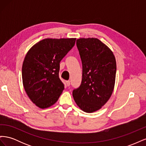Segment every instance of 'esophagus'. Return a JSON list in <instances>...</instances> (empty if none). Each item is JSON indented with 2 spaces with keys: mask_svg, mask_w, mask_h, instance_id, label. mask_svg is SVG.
Segmentation results:
<instances>
[{
  "mask_svg": "<svg viewBox=\"0 0 146 146\" xmlns=\"http://www.w3.org/2000/svg\"><path fill=\"white\" fill-rule=\"evenodd\" d=\"M66 85H67V86H70V81H69V80H68V81H66Z\"/></svg>",
  "mask_w": 146,
  "mask_h": 146,
  "instance_id": "34e87169",
  "label": "esophagus"
}]
</instances>
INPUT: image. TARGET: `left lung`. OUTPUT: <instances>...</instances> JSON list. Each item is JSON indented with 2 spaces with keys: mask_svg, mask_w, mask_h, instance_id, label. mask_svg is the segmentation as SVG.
Listing matches in <instances>:
<instances>
[{
  "mask_svg": "<svg viewBox=\"0 0 146 146\" xmlns=\"http://www.w3.org/2000/svg\"><path fill=\"white\" fill-rule=\"evenodd\" d=\"M82 63V80L72 91L74 99L83 111L101 108L111 97L115 83L116 63L111 50L99 39H77Z\"/></svg>",
  "mask_w": 146,
  "mask_h": 146,
  "instance_id": "obj_1",
  "label": "left lung"
}]
</instances>
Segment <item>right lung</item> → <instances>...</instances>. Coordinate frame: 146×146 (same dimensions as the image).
Instances as JSON below:
<instances>
[{
	"label": "right lung",
	"instance_id": "1",
	"mask_svg": "<svg viewBox=\"0 0 146 146\" xmlns=\"http://www.w3.org/2000/svg\"><path fill=\"white\" fill-rule=\"evenodd\" d=\"M76 38L45 39L27 52L22 68L23 83L32 102L40 108L54 105L64 89L59 77L60 63Z\"/></svg>",
	"mask_w": 146,
	"mask_h": 146
}]
</instances>
